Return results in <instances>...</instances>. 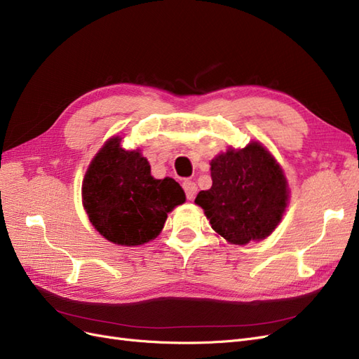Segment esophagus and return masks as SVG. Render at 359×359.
<instances>
[{"mask_svg":"<svg viewBox=\"0 0 359 359\" xmlns=\"http://www.w3.org/2000/svg\"><path fill=\"white\" fill-rule=\"evenodd\" d=\"M182 187H184V190H186L187 199H189V201H193V199H194V196H196V193H198V186H196V182H193V181L187 180V181H184Z\"/></svg>","mask_w":359,"mask_h":359,"instance_id":"esophagus-1","label":"esophagus"}]
</instances>
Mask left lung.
Segmentation results:
<instances>
[{
  "mask_svg": "<svg viewBox=\"0 0 359 359\" xmlns=\"http://www.w3.org/2000/svg\"><path fill=\"white\" fill-rule=\"evenodd\" d=\"M212 186L198 193L212 229L227 243L245 245L276 231L289 203V186L280 163L264 144L229 147L211 160Z\"/></svg>",
  "mask_w": 359,
  "mask_h": 359,
  "instance_id": "obj_1",
  "label": "left lung"
}]
</instances>
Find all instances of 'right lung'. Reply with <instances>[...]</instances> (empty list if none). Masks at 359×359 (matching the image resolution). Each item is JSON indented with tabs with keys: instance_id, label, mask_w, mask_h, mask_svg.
Returning a JSON list of instances; mask_svg holds the SVG:
<instances>
[{
	"instance_id": "1",
	"label": "right lung",
	"mask_w": 359,
	"mask_h": 359,
	"mask_svg": "<svg viewBox=\"0 0 359 359\" xmlns=\"http://www.w3.org/2000/svg\"><path fill=\"white\" fill-rule=\"evenodd\" d=\"M121 136L107 139L82 181L86 215L107 241L135 247L157 238L168 214L186 202L173 178L156 180L140 149H124Z\"/></svg>"
}]
</instances>
